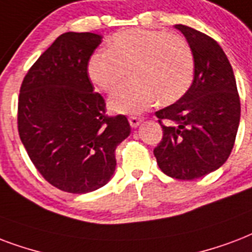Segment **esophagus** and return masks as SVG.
<instances>
[{
	"mask_svg": "<svg viewBox=\"0 0 252 252\" xmlns=\"http://www.w3.org/2000/svg\"><path fill=\"white\" fill-rule=\"evenodd\" d=\"M141 122H143V120H141L140 118H136V116H132V118H129V124L132 128H137Z\"/></svg>",
	"mask_w": 252,
	"mask_h": 252,
	"instance_id": "esophagus-1",
	"label": "esophagus"
}]
</instances>
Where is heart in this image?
<instances>
[{
  "label": "heart",
  "instance_id": "heart-1",
  "mask_svg": "<svg viewBox=\"0 0 252 252\" xmlns=\"http://www.w3.org/2000/svg\"><path fill=\"white\" fill-rule=\"evenodd\" d=\"M129 70L132 80L109 96L112 112L134 115L158 99L170 104L181 99L194 76V57L180 35L160 30L129 29L112 36L108 50H99L87 63V75L103 91H112Z\"/></svg>",
  "mask_w": 252,
  "mask_h": 252
}]
</instances>
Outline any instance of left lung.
<instances>
[{"mask_svg":"<svg viewBox=\"0 0 252 252\" xmlns=\"http://www.w3.org/2000/svg\"><path fill=\"white\" fill-rule=\"evenodd\" d=\"M174 28L193 51L194 79L180 100L156 112L164 136L153 153L166 176L188 181L226 162L237 137L241 100L233 67L217 41L185 25Z\"/></svg>","mask_w":252,"mask_h":252,"instance_id":"obj_1","label":"left lung"}]
</instances>
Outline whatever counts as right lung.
I'll return each mask as SVG.
<instances>
[{"label": "right lung", "instance_id": "1", "mask_svg": "<svg viewBox=\"0 0 252 252\" xmlns=\"http://www.w3.org/2000/svg\"><path fill=\"white\" fill-rule=\"evenodd\" d=\"M103 36L64 32L25 76L18 132L30 160L58 189L84 194L104 186L116 169L115 151L130 133L124 115L105 116L87 63Z\"/></svg>", "mask_w": 252, "mask_h": 252}]
</instances>
